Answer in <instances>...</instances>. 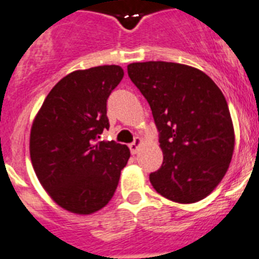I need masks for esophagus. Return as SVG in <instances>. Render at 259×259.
<instances>
[{
    "label": "esophagus",
    "instance_id": "obj_1",
    "mask_svg": "<svg viewBox=\"0 0 259 259\" xmlns=\"http://www.w3.org/2000/svg\"><path fill=\"white\" fill-rule=\"evenodd\" d=\"M142 143H143V141H142L141 138H138V137H137V138L134 139V142H133L132 144H129V148H130V151H132L133 155H135V153L138 152L139 147L142 146Z\"/></svg>",
    "mask_w": 259,
    "mask_h": 259
}]
</instances>
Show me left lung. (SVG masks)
Here are the masks:
<instances>
[{
	"label": "left lung",
	"instance_id": "obj_1",
	"mask_svg": "<svg viewBox=\"0 0 259 259\" xmlns=\"http://www.w3.org/2000/svg\"><path fill=\"white\" fill-rule=\"evenodd\" d=\"M127 74L160 133L164 161L150 174L151 185L179 204L205 199L227 173L235 148L225 95L208 74L179 63H132Z\"/></svg>",
	"mask_w": 259,
	"mask_h": 259
}]
</instances>
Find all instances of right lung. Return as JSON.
Instances as JSON below:
<instances>
[{
	"mask_svg": "<svg viewBox=\"0 0 259 259\" xmlns=\"http://www.w3.org/2000/svg\"><path fill=\"white\" fill-rule=\"evenodd\" d=\"M120 66L78 69L50 90L31 129L29 153L39 183L60 208L88 215L112 199L130 157L125 144L98 142L108 129L107 99Z\"/></svg>",
	"mask_w": 259,
	"mask_h": 259,
	"instance_id": "right-lung-1",
	"label": "right lung"
}]
</instances>
